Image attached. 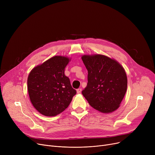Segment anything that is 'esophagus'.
I'll list each match as a JSON object with an SVG mask.
<instances>
[{
	"label": "esophagus",
	"mask_w": 155,
	"mask_h": 155,
	"mask_svg": "<svg viewBox=\"0 0 155 155\" xmlns=\"http://www.w3.org/2000/svg\"><path fill=\"white\" fill-rule=\"evenodd\" d=\"M81 92H82V88H78L77 90V94H80V93H81Z\"/></svg>",
	"instance_id": "34e87169"
}]
</instances>
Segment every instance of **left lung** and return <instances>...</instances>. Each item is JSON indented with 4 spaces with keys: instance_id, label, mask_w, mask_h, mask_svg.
<instances>
[{
    "instance_id": "8db88e82",
    "label": "left lung",
    "mask_w": 155,
    "mask_h": 155,
    "mask_svg": "<svg viewBox=\"0 0 155 155\" xmlns=\"http://www.w3.org/2000/svg\"><path fill=\"white\" fill-rule=\"evenodd\" d=\"M88 83L82 93L91 106L103 113L117 109L127 90L123 67L115 60L102 54L84 55Z\"/></svg>"
}]
</instances>
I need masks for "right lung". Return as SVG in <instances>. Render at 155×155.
<instances>
[{"label": "right lung", "instance_id": "1", "mask_svg": "<svg viewBox=\"0 0 155 155\" xmlns=\"http://www.w3.org/2000/svg\"><path fill=\"white\" fill-rule=\"evenodd\" d=\"M70 60L55 56L29 73L28 91L34 107L45 116H55L66 109L77 91L71 85L64 69Z\"/></svg>", "mask_w": 155, "mask_h": 155}]
</instances>
